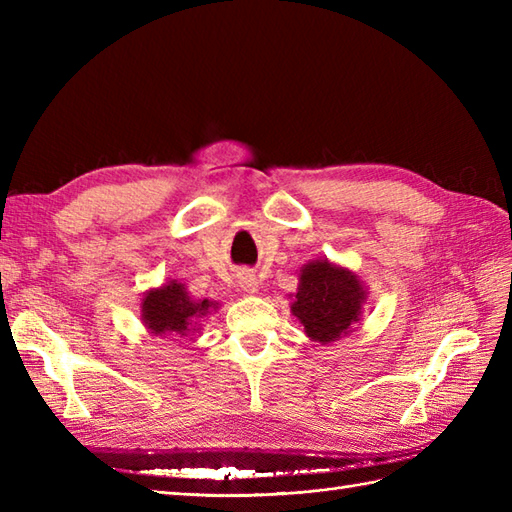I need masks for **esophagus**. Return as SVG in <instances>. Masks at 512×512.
I'll list each match as a JSON object with an SVG mask.
<instances>
[{"instance_id":"esophagus-1","label":"esophagus","mask_w":512,"mask_h":512,"mask_svg":"<svg viewBox=\"0 0 512 512\" xmlns=\"http://www.w3.org/2000/svg\"><path fill=\"white\" fill-rule=\"evenodd\" d=\"M239 286L246 292H255L259 288V279L253 273H239Z\"/></svg>"}]
</instances>
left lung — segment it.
Segmentation results:
<instances>
[{"mask_svg": "<svg viewBox=\"0 0 512 512\" xmlns=\"http://www.w3.org/2000/svg\"><path fill=\"white\" fill-rule=\"evenodd\" d=\"M365 299L363 281L352 270L317 259L301 268L290 310L312 341L328 345L352 332V325L361 319Z\"/></svg>", "mask_w": 512, "mask_h": 512, "instance_id": "left-lung-1", "label": "left lung"}]
</instances>
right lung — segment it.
<instances>
[{
	"label": "right lung",
	"mask_w": 512,
	"mask_h": 512,
	"mask_svg": "<svg viewBox=\"0 0 512 512\" xmlns=\"http://www.w3.org/2000/svg\"><path fill=\"white\" fill-rule=\"evenodd\" d=\"M143 323L156 336H187L195 330L200 319L217 308L209 299H193L184 284L176 279L167 281L165 286L149 290L143 297Z\"/></svg>",
	"instance_id": "obj_1"
}]
</instances>
